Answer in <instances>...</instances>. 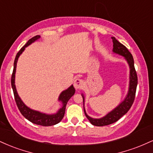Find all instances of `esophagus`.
<instances>
[{
    "label": "esophagus",
    "mask_w": 153,
    "mask_h": 153,
    "mask_svg": "<svg viewBox=\"0 0 153 153\" xmlns=\"http://www.w3.org/2000/svg\"><path fill=\"white\" fill-rule=\"evenodd\" d=\"M83 80H81L80 78H77L75 79L74 81V87L76 89H80L83 87Z\"/></svg>",
    "instance_id": "obj_1"
}]
</instances>
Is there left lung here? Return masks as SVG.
<instances>
[{
	"mask_svg": "<svg viewBox=\"0 0 153 153\" xmlns=\"http://www.w3.org/2000/svg\"><path fill=\"white\" fill-rule=\"evenodd\" d=\"M111 39L112 41H113V52L114 53L119 54L124 57V58L126 59L128 64H129V68H130L129 91H128V94L126 96L125 99L120 104L118 105V106L116 107L114 109L112 110L108 114H107L105 117H102V118H91L88 115H87L86 112L85 111V108H83L84 112H85V117H87V119L90 121V122L93 125L97 126V127H102V126L113 124V123L117 122L121 117L127 113V111L130 109L131 106H132L133 103H134L137 85V72L135 71L134 59H133L132 55L129 52V51L127 50V47L119 42L118 40L116 39L115 37H111ZM82 96L84 102V96L82 94Z\"/></svg>",
	"mask_w": 153,
	"mask_h": 153,
	"instance_id": "1",
	"label": "left lung"
}]
</instances>
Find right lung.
<instances>
[{"label":"right lung","instance_id":"right-lung-1","mask_svg":"<svg viewBox=\"0 0 153 153\" xmlns=\"http://www.w3.org/2000/svg\"><path fill=\"white\" fill-rule=\"evenodd\" d=\"M40 38L39 35H36V36H34L29 41L26 42V44L24 47L19 51L17 53L16 56L15 57L14 64H13V73L11 75V86L13 88V95H14V99L16 103L17 106H18L19 111L22 113V114L24 116L26 119L30 121L31 122L34 123L35 124H38V125H42L44 127H48V126H52L54 124H57L62 120L63 117H64L65 112V108L66 105L69 99H71L72 96L75 94V88L73 85H72L71 87L68 88L65 91H62L59 96V101H60L62 103V107L59 109L58 111L54 114H46L41 113V112L37 111H34L29 108L23 103L22 99L19 96L18 94H17L16 89L15 85V73H16V63L18 61V59L20 56V54L24 52L25 48L31 43L34 42L36 40L39 39Z\"/></svg>","mask_w":153,"mask_h":153}]
</instances>
